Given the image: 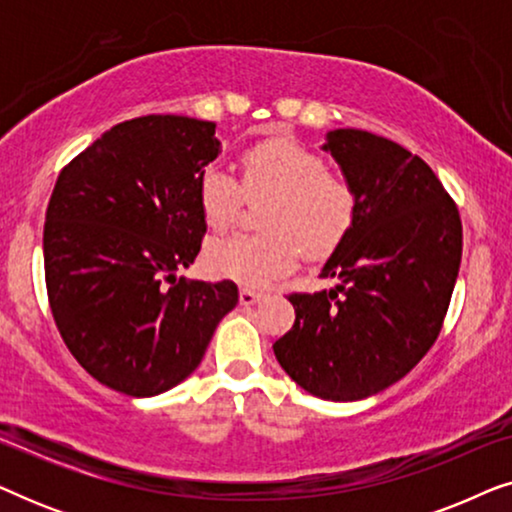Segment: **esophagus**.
<instances>
[{
  "label": "esophagus",
  "mask_w": 512,
  "mask_h": 512,
  "mask_svg": "<svg viewBox=\"0 0 512 512\" xmlns=\"http://www.w3.org/2000/svg\"><path fill=\"white\" fill-rule=\"evenodd\" d=\"M261 298H263L261 291H254V289H242L240 291V303L242 305H256Z\"/></svg>",
  "instance_id": "34e87169"
}]
</instances>
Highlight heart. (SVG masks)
Masks as SVG:
<instances>
[{
  "mask_svg": "<svg viewBox=\"0 0 512 512\" xmlns=\"http://www.w3.org/2000/svg\"><path fill=\"white\" fill-rule=\"evenodd\" d=\"M242 181L221 167H207L198 181L200 214L209 230L223 233L240 216L244 195L270 198L261 214V235L216 240L205 251L212 275L244 286H268L289 275L300 256H331L356 219V195L317 153L289 137L251 144L240 156Z\"/></svg>",
  "mask_w": 512,
  "mask_h": 512,
  "instance_id": "obj_1",
  "label": "heart"
}]
</instances>
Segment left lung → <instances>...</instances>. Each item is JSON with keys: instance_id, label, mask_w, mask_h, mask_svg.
I'll list each match as a JSON object with an SVG mask.
<instances>
[{"instance_id": "8db88e82", "label": "left lung", "mask_w": 512, "mask_h": 512, "mask_svg": "<svg viewBox=\"0 0 512 512\" xmlns=\"http://www.w3.org/2000/svg\"><path fill=\"white\" fill-rule=\"evenodd\" d=\"M324 151L356 195V219L321 277L291 293V331L272 349L293 382L326 401H361L401 380L436 342L461 263L454 200L419 156L373 132L340 128Z\"/></svg>"}]
</instances>
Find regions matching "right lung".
<instances>
[{"instance_id":"add662e5","label":"right lung","mask_w":512,"mask_h":512,"mask_svg":"<svg viewBox=\"0 0 512 512\" xmlns=\"http://www.w3.org/2000/svg\"><path fill=\"white\" fill-rule=\"evenodd\" d=\"M216 123L151 114L118 123L62 167L48 200L44 270L55 326L109 389L156 396L200 366L237 305L230 279H177L198 256Z\"/></svg>"}]
</instances>
